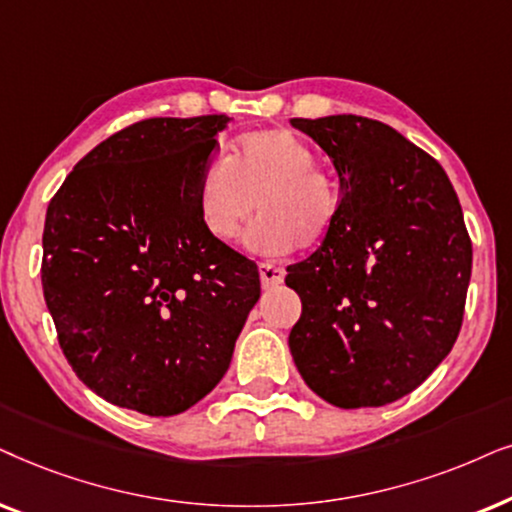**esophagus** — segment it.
Here are the masks:
<instances>
[{"label": "esophagus", "mask_w": 512, "mask_h": 512, "mask_svg": "<svg viewBox=\"0 0 512 512\" xmlns=\"http://www.w3.org/2000/svg\"><path fill=\"white\" fill-rule=\"evenodd\" d=\"M260 281H262V288H276V285H281L285 281V269L278 267V264H271V262H260Z\"/></svg>", "instance_id": "34e87169"}]
</instances>
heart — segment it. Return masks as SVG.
Returning a JSON list of instances; mask_svg holds the SVG:
<instances>
[{"label":"heart","instance_id":"1","mask_svg":"<svg viewBox=\"0 0 512 512\" xmlns=\"http://www.w3.org/2000/svg\"><path fill=\"white\" fill-rule=\"evenodd\" d=\"M262 210L245 245L257 255H285L325 236L335 194L316 154L295 133L269 128L238 138L227 159L210 161L196 182V213L210 238L229 243Z\"/></svg>","mask_w":512,"mask_h":512}]
</instances>
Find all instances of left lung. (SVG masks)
Here are the masks:
<instances>
[{"instance_id": "obj_1", "label": "left lung", "mask_w": 512, "mask_h": 512, "mask_svg": "<svg viewBox=\"0 0 512 512\" xmlns=\"http://www.w3.org/2000/svg\"><path fill=\"white\" fill-rule=\"evenodd\" d=\"M330 156L342 199L325 241L288 267L302 299L290 353L330 405L381 407L412 393L459 337L473 248L438 161L381 121L292 119Z\"/></svg>"}]
</instances>
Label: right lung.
Returning a JSON list of instances; mask_svg holds the SVG:
<instances>
[{
  "label": "right lung",
  "instance_id": "1",
  "mask_svg": "<svg viewBox=\"0 0 512 512\" xmlns=\"http://www.w3.org/2000/svg\"><path fill=\"white\" fill-rule=\"evenodd\" d=\"M229 121H138L91 149L49 203L46 306L67 363L107 403L149 417L189 410L229 370L260 299L255 264L196 213V182Z\"/></svg>",
  "mask_w": 512,
  "mask_h": 512
}]
</instances>
